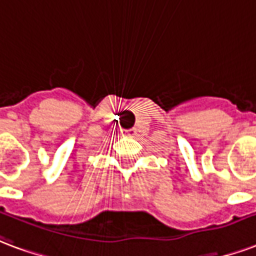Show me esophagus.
I'll use <instances>...</instances> for the list:
<instances>
[{
    "instance_id": "34e87169",
    "label": "esophagus",
    "mask_w": 256,
    "mask_h": 256,
    "mask_svg": "<svg viewBox=\"0 0 256 256\" xmlns=\"http://www.w3.org/2000/svg\"><path fill=\"white\" fill-rule=\"evenodd\" d=\"M123 137H134L136 136V128H128V130H122Z\"/></svg>"
}]
</instances>
